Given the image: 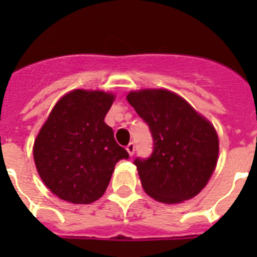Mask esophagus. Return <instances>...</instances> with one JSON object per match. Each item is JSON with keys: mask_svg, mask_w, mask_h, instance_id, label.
Listing matches in <instances>:
<instances>
[{"mask_svg": "<svg viewBox=\"0 0 257 257\" xmlns=\"http://www.w3.org/2000/svg\"><path fill=\"white\" fill-rule=\"evenodd\" d=\"M126 151L128 152L130 156H134V153H135V144H134V143H130V144L126 147Z\"/></svg>", "mask_w": 257, "mask_h": 257, "instance_id": "esophagus-1", "label": "esophagus"}]
</instances>
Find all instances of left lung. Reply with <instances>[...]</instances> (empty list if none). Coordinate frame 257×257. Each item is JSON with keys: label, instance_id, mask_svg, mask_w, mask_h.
Listing matches in <instances>:
<instances>
[{"label": "left lung", "instance_id": "8db88e82", "mask_svg": "<svg viewBox=\"0 0 257 257\" xmlns=\"http://www.w3.org/2000/svg\"><path fill=\"white\" fill-rule=\"evenodd\" d=\"M127 101L153 136L151 157L134 161L145 193L170 205L196 197L210 180L219 156V138L211 122L163 88L131 91Z\"/></svg>", "mask_w": 257, "mask_h": 257}]
</instances>
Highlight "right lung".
<instances>
[{"instance_id": "1", "label": "right lung", "mask_w": 257, "mask_h": 257, "mask_svg": "<svg viewBox=\"0 0 257 257\" xmlns=\"http://www.w3.org/2000/svg\"><path fill=\"white\" fill-rule=\"evenodd\" d=\"M114 95L73 90L52 108L33 145L38 175L60 199L87 205L100 198L115 163L128 153L104 122Z\"/></svg>"}]
</instances>
